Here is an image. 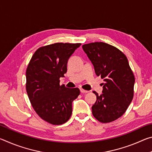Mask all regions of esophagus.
<instances>
[{
	"instance_id": "34e87169",
	"label": "esophagus",
	"mask_w": 152,
	"mask_h": 152,
	"mask_svg": "<svg viewBox=\"0 0 152 152\" xmlns=\"http://www.w3.org/2000/svg\"><path fill=\"white\" fill-rule=\"evenodd\" d=\"M80 92L81 93H87V92H88V91H85V90L84 89H80Z\"/></svg>"
}]
</instances>
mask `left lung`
Instances as JSON below:
<instances>
[{
  "label": "left lung",
  "instance_id": "1",
  "mask_svg": "<svg viewBox=\"0 0 152 152\" xmlns=\"http://www.w3.org/2000/svg\"><path fill=\"white\" fill-rule=\"evenodd\" d=\"M93 64L96 76L104 80L101 95L93 92L96 101L92 107L93 116L101 123H109L124 114L133 97L135 78L124 53L103 42L82 45Z\"/></svg>",
  "mask_w": 152,
  "mask_h": 152
}]
</instances>
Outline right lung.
I'll list each match as a JSON object with an SVG mask.
<instances>
[{"label": "right lung", "mask_w": 152, "mask_h": 152, "mask_svg": "<svg viewBox=\"0 0 152 152\" xmlns=\"http://www.w3.org/2000/svg\"><path fill=\"white\" fill-rule=\"evenodd\" d=\"M80 43H56L38 49L26 71V90L37 114L45 121L61 125L72 113V102L80 94L78 88L60 85L67 72V63Z\"/></svg>", "instance_id": "add662e5"}]
</instances>
